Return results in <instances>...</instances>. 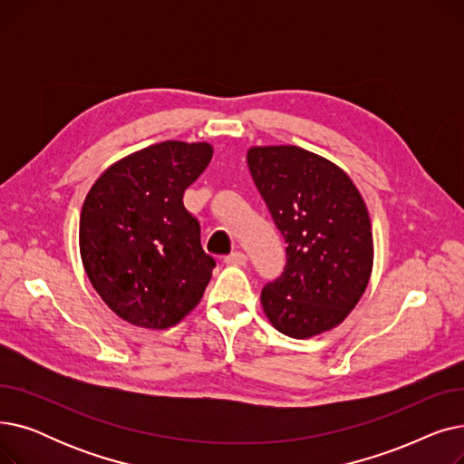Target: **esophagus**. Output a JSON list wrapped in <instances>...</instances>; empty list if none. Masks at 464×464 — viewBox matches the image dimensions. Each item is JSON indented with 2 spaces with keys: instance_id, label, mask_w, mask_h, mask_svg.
I'll use <instances>...</instances> for the list:
<instances>
[{
  "instance_id": "1",
  "label": "esophagus",
  "mask_w": 464,
  "mask_h": 464,
  "mask_svg": "<svg viewBox=\"0 0 464 464\" xmlns=\"http://www.w3.org/2000/svg\"><path fill=\"white\" fill-rule=\"evenodd\" d=\"M224 261H226L227 265H246L248 257H246L245 254H242V252H233V254L226 256Z\"/></svg>"
}]
</instances>
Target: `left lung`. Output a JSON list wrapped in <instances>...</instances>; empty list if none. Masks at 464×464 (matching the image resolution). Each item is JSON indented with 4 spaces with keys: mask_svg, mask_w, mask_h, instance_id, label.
Instances as JSON below:
<instances>
[{
    "mask_svg": "<svg viewBox=\"0 0 464 464\" xmlns=\"http://www.w3.org/2000/svg\"><path fill=\"white\" fill-rule=\"evenodd\" d=\"M252 179L285 240L284 273L261 289L269 322L291 338L343 324L367 289L372 229L343 169L299 146H254Z\"/></svg>",
    "mask_w": 464,
    "mask_h": 464,
    "instance_id": "left-lung-1",
    "label": "left lung"
}]
</instances>
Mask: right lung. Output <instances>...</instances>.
Here are the masks:
<instances>
[{
    "label": "right lung",
    "instance_id": "right-lung-1",
    "mask_svg": "<svg viewBox=\"0 0 464 464\" xmlns=\"http://www.w3.org/2000/svg\"><path fill=\"white\" fill-rule=\"evenodd\" d=\"M212 158L207 142L165 140L111 165L81 212V257L107 306L133 325L167 329L201 301L216 261L184 191Z\"/></svg>",
    "mask_w": 464,
    "mask_h": 464
}]
</instances>
